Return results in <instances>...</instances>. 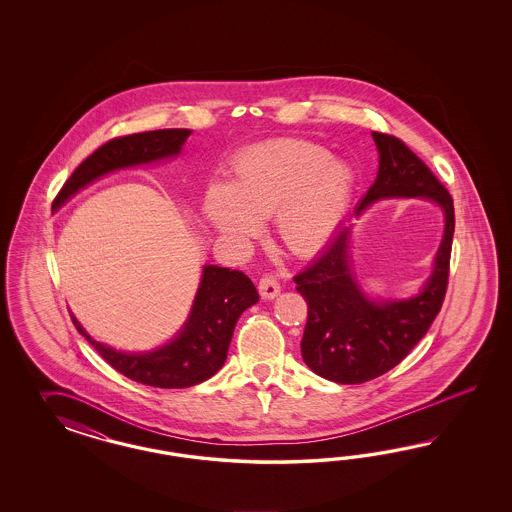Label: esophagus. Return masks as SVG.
<instances>
[{
  "label": "esophagus",
  "instance_id": "esophagus-1",
  "mask_svg": "<svg viewBox=\"0 0 512 512\" xmlns=\"http://www.w3.org/2000/svg\"><path fill=\"white\" fill-rule=\"evenodd\" d=\"M279 291H281V287H279L278 278L263 276L259 281V293H261L264 300H274L279 295Z\"/></svg>",
  "mask_w": 512,
  "mask_h": 512
}]
</instances>
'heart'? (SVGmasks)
<instances>
[{"label":"heart","instance_id":"heart-1","mask_svg":"<svg viewBox=\"0 0 512 512\" xmlns=\"http://www.w3.org/2000/svg\"><path fill=\"white\" fill-rule=\"evenodd\" d=\"M355 172L313 142L270 140L236 155L229 186L208 187L202 214L223 238L238 242L274 216L279 238L296 253L325 246L355 191Z\"/></svg>","mask_w":512,"mask_h":512}]
</instances>
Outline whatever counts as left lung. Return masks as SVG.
Returning a JSON list of instances; mask_svg holds the SVG:
<instances>
[{"instance_id":"1","label":"left lung","mask_w":512,"mask_h":512,"mask_svg":"<svg viewBox=\"0 0 512 512\" xmlns=\"http://www.w3.org/2000/svg\"><path fill=\"white\" fill-rule=\"evenodd\" d=\"M372 137L379 171L355 214L381 199L420 197L443 210L445 231L430 278L407 300H373L360 289L349 255L353 225H341L319 257L296 274V291L308 304L302 358L317 375L341 385H360L398 366L434 323L449 283L454 236L449 191L405 142L377 131Z\"/></svg>"}]
</instances>
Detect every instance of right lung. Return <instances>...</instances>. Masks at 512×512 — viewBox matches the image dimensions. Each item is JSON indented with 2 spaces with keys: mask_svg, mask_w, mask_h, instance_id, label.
I'll return each mask as SVG.
<instances>
[{
  "mask_svg": "<svg viewBox=\"0 0 512 512\" xmlns=\"http://www.w3.org/2000/svg\"><path fill=\"white\" fill-rule=\"evenodd\" d=\"M189 129H157L118 137L86 157L63 184L52 210H58L82 187L118 169L176 157ZM259 302L251 279L231 268L206 264L186 323L169 343L148 353H124L93 340L71 315L78 332L125 377L157 388H187L210 379L225 364L238 317Z\"/></svg>",
  "mask_w": 512,
  "mask_h": 512,
  "instance_id": "right-lung-1",
  "label": "right lung"
}]
</instances>
